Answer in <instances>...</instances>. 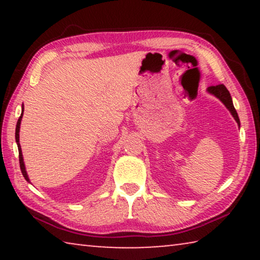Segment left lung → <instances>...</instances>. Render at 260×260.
Here are the masks:
<instances>
[{"label":"left lung","instance_id":"left-lung-1","mask_svg":"<svg viewBox=\"0 0 260 260\" xmlns=\"http://www.w3.org/2000/svg\"><path fill=\"white\" fill-rule=\"evenodd\" d=\"M208 91L211 94H213L214 96H217V98L221 101V102L226 105V108L230 110L231 113L233 114V117H234V119L236 120L237 124L240 125V119H239V116H237V112L234 108V105H233V101L231 98V94L230 91L227 90V88L223 86V85H217V86H210L208 88Z\"/></svg>","mask_w":260,"mask_h":260}]
</instances>
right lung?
<instances>
[{
  "mask_svg": "<svg viewBox=\"0 0 260 260\" xmlns=\"http://www.w3.org/2000/svg\"><path fill=\"white\" fill-rule=\"evenodd\" d=\"M23 111H24V108H23ZM21 118H23V112H21L19 119H18V121H17V126H16V142H17V146H18V151H19V165H20V171H21V173H23L24 178L26 179V181H29V179H28V177H27V173H26V170H25L23 155H21V148H20V144H19V128H20Z\"/></svg>",
  "mask_w": 260,
  "mask_h": 260,
  "instance_id": "add662e5",
  "label": "right lung"
}]
</instances>
